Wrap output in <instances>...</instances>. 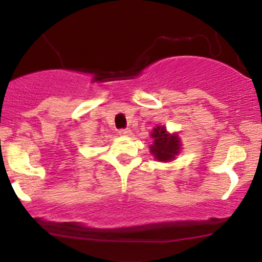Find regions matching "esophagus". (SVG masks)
I'll list each match as a JSON object with an SVG mask.
<instances>
[{"mask_svg": "<svg viewBox=\"0 0 262 262\" xmlns=\"http://www.w3.org/2000/svg\"><path fill=\"white\" fill-rule=\"evenodd\" d=\"M119 135H123V137H128V135L132 134V130H129V129H119Z\"/></svg>", "mask_w": 262, "mask_h": 262, "instance_id": "esophagus-1", "label": "esophagus"}]
</instances>
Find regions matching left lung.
I'll return each instance as SVG.
<instances>
[{
	"mask_svg": "<svg viewBox=\"0 0 262 262\" xmlns=\"http://www.w3.org/2000/svg\"><path fill=\"white\" fill-rule=\"evenodd\" d=\"M154 144L151 145V154L160 161H170L180 152V139L177 134H167L164 127H158L151 133Z\"/></svg>",
	"mask_w": 262,
	"mask_h": 262,
	"instance_id": "left-lung-1",
	"label": "left lung"
}]
</instances>
